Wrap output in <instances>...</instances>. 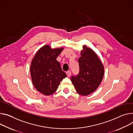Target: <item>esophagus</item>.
<instances>
[{"mask_svg":"<svg viewBox=\"0 0 133 133\" xmlns=\"http://www.w3.org/2000/svg\"><path fill=\"white\" fill-rule=\"evenodd\" d=\"M66 74H67L68 77H70V75H71V72H70V71H67L66 72Z\"/></svg>","mask_w":133,"mask_h":133,"instance_id":"1","label":"esophagus"}]
</instances>
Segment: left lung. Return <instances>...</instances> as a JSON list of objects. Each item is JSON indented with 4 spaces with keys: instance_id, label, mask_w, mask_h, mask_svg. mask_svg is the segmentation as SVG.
<instances>
[{
    "instance_id": "left-lung-1",
    "label": "left lung",
    "mask_w": 133,
    "mask_h": 133,
    "mask_svg": "<svg viewBox=\"0 0 133 133\" xmlns=\"http://www.w3.org/2000/svg\"><path fill=\"white\" fill-rule=\"evenodd\" d=\"M81 56L78 59L79 73L71 77L77 92L81 95H88L98 89L104 76V66L98 55L91 49L83 46Z\"/></svg>"
}]
</instances>
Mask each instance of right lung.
<instances>
[{
  "label": "right lung",
  "instance_id": "obj_1",
  "mask_svg": "<svg viewBox=\"0 0 133 133\" xmlns=\"http://www.w3.org/2000/svg\"><path fill=\"white\" fill-rule=\"evenodd\" d=\"M64 48L52 49L49 45L41 47L32 60L30 73L32 82L37 91L45 95L55 93L67 75L56 60Z\"/></svg>",
  "mask_w": 133,
  "mask_h": 133
}]
</instances>
